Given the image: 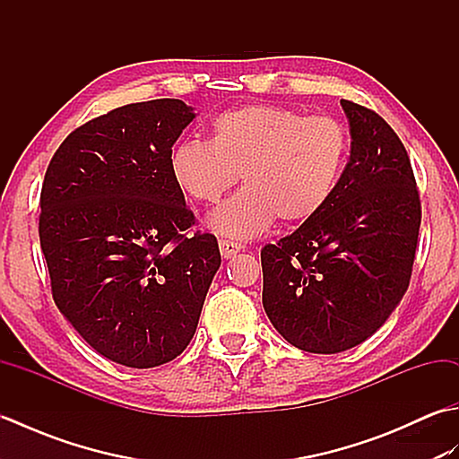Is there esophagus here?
<instances>
[{"instance_id": "obj_1", "label": "esophagus", "mask_w": 459, "mask_h": 459, "mask_svg": "<svg viewBox=\"0 0 459 459\" xmlns=\"http://www.w3.org/2000/svg\"><path fill=\"white\" fill-rule=\"evenodd\" d=\"M219 248H221V255L224 260H229L237 255V252L242 250V247L238 242H232V240H219Z\"/></svg>"}]
</instances>
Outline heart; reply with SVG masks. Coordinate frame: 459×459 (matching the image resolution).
<instances>
[{
    "label": "heart",
    "mask_w": 459,
    "mask_h": 459,
    "mask_svg": "<svg viewBox=\"0 0 459 459\" xmlns=\"http://www.w3.org/2000/svg\"><path fill=\"white\" fill-rule=\"evenodd\" d=\"M347 160L349 134L335 118L252 104L219 114L211 143L179 142L169 169L181 193L197 203H217L240 175L245 187L211 212L209 227L221 237L248 240L276 217H316L335 195Z\"/></svg>",
    "instance_id": "heart-1"
}]
</instances>
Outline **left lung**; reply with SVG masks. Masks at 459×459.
Returning <instances> with one entry per match:
<instances>
[{"mask_svg": "<svg viewBox=\"0 0 459 459\" xmlns=\"http://www.w3.org/2000/svg\"><path fill=\"white\" fill-rule=\"evenodd\" d=\"M351 155L333 197L262 248V306L288 343L341 353L383 327L412 274L420 199L411 160L373 110L341 100Z\"/></svg>", "mask_w": 459, "mask_h": 459, "instance_id": "8db88e82", "label": "left lung"}]
</instances>
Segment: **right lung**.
Wrapping results in <instances>:
<instances>
[{
    "mask_svg": "<svg viewBox=\"0 0 459 459\" xmlns=\"http://www.w3.org/2000/svg\"><path fill=\"white\" fill-rule=\"evenodd\" d=\"M195 108L161 99L81 126L48 163L39 238L56 307L96 353L132 368L181 355L221 266L169 169Z\"/></svg>",
    "mask_w": 459,
    "mask_h": 459,
    "instance_id": "obj_1",
    "label": "right lung"
}]
</instances>
